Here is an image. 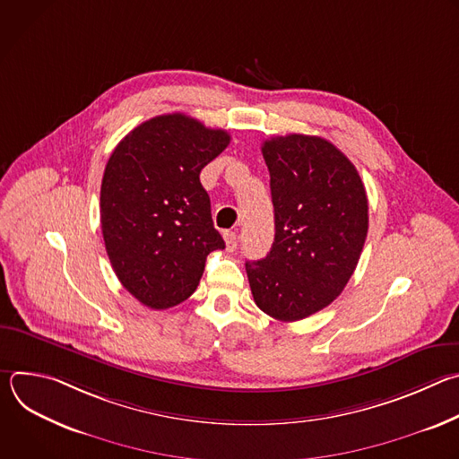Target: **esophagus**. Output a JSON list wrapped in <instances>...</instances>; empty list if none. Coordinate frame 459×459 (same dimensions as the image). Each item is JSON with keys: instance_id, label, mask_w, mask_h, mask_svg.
<instances>
[{"instance_id": "obj_1", "label": "esophagus", "mask_w": 459, "mask_h": 459, "mask_svg": "<svg viewBox=\"0 0 459 459\" xmlns=\"http://www.w3.org/2000/svg\"><path fill=\"white\" fill-rule=\"evenodd\" d=\"M223 239H225L227 250H229V252H234L236 247H238V234L232 232V230H227V232H223Z\"/></svg>"}]
</instances>
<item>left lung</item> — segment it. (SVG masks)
Masks as SVG:
<instances>
[{
  "label": "left lung",
  "instance_id": "1",
  "mask_svg": "<svg viewBox=\"0 0 459 459\" xmlns=\"http://www.w3.org/2000/svg\"><path fill=\"white\" fill-rule=\"evenodd\" d=\"M271 172L274 243L245 269L255 305L280 321L331 305L359 261L368 202L351 160L319 136L289 134L261 145Z\"/></svg>",
  "mask_w": 459,
  "mask_h": 459
}]
</instances>
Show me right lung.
<instances>
[{"label":"right lung","instance_id":"add662e5","mask_svg":"<svg viewBox=\"0 0 459 459\" xmlns=\"http://www.w3.org/2000/svg\"><path fill=\"white\" fill-rule=\"evenodd\" d=\"M229 143L227 130L174 112L130 130L107 161L100 214L110 265L154 310L185 301L207 255L225 248L200 172Z\"/></svg>","mask_w":459,"mask_h":459}]
</instances>
